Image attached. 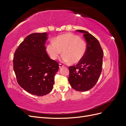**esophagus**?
<instances>
[{"instance_id": "esophagus-1", "label": "esophagus", "mask_w": 126, "mask_h": 126, "mask_svg": "<svg viewBox=\"0 0 126 126\" xmlns=\"http://www.w3.org/2000/svg\"><path fill=\"white\" fill-rule=\"evenodd\" d=\"M63 66H64L63 65V64H61V63H59V68H60L63 67Z\"/></svg>"}]
</instances>
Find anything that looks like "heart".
Returning a JSON list of instances; mask_svg holds the SVG:
<instances>
[{"instance_id": "obj_1", "label": "heart", "mask_w": 126, "mask_h": 126, "mask_svg": "<svg viewBox=\"0 0 126 126\" xmlns=\"http://www.w3.org/2000/svg\"><path fill=\"white\" fill-rule=\"evenodd\" d=\"M63 53L62 60L65 63H77L84 57L87 51L86 42L80 37L71 33L57 36L46 46V51L53 60H56Z\"/></svg>"}]
</instances>
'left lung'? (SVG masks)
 I'll return each instance as SVG.
<instances>
[{
	"instance_id": "1",
	"label": "left lung",
	"mask_w": 126,
	"mask_h": 126,
	"mask_svg": "<svg viewBox=\"0 0 126 126\" xmlns=\"http://www.w3.org/2000/svg\"><path fill=\"white\" fill-rule=\"evenodd\" d=\"M82 33L87 42V51L77 64L69 67L68 81L72 88L79 91H86L96 85L100 76L104 52L99 42L86 30H77Z\"/></svg>"
}]
</instances>
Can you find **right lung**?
Returning <instances> with one entry per match:
<instances>
[{"label":"right lung","mask_w":126,"mask_h":126,"mask_svg":"<svg viewBox=\"0 0 126 126\" xmlns=\"http://www.w3.org/2000/svg\"><path fill=\"white\" fill-rule=\"evenodd\" d=\"M46 32L33 33L27 37L14 54V70L17 82L32 94L43 96L53 89L54 78L59 69L55 60L46 51Z\"/></svg>","instance_id":"1"}]
</instances>
